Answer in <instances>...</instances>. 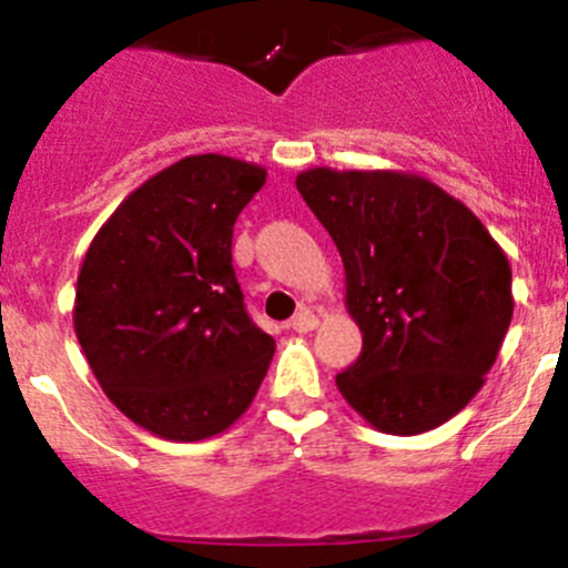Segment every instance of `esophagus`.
Masks as SVG:
<instances>
[{
    "instance_id": "34e87169",
    "label": "esophagus",
    "mask_w": 568,
    "mask_h": 568,
    "mask_svg": "<svg viewBox=\"0 0 568 568\" xmlns=\"http://www.w3.org/2000/svg\"><path fill=\"white\" fill-rule=\"evenodd\" d=\"M316 325H320V320L314 316V311H300V314L288 322L291 331H296V333H311Z\"/></svg>"
}]
</instances>
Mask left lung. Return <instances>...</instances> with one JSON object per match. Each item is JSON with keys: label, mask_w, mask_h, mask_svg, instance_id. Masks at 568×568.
Returning a JSON list of instances; mask_svg holds the SVG:
<instances>
[{"label": "left lung", "mask_w": 568, "mask_h": 568, "mask_svg": "<svg viewBox=\"0 0 568 568\" xmlns=\"http://www.w3.org/2000/svg\"><path fill=\"white\" fill-rule=\"evenodd\" d=\"M296 190L336 243L362 356L336 386L364 420L412 437L485 386L510 327L513 272L474 212L404 171L311 168Z\"/></svg>", "instance_id": "left-lung-1"}]
</instances>
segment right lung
<instances>
[{"instance_id":"add662e5","label":"right lung","mask_w":568,"mask_h":568,"mask_svg":"<svg viewBox=\"0 0 568 568\" xmlns=\"http://www.w3.org/2000/svg\"><path fill=\"white\" fill-rule=\"evenodd\" d=\"M266 168L221 153L173 162L109 215L75 288V336L100 389L173 443L226 432L252 406L274 338L243 308L232 226Z\"/></svg>"}]
</instances>
